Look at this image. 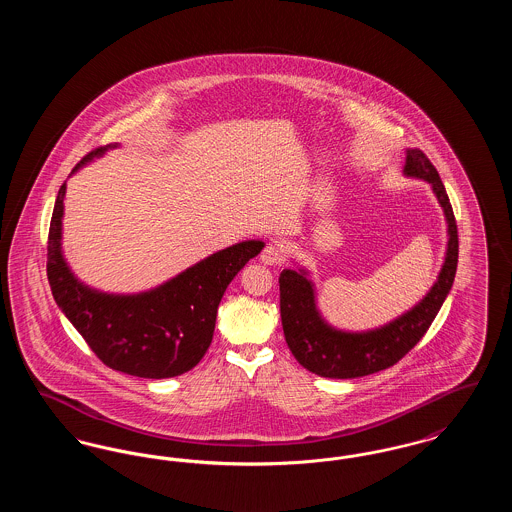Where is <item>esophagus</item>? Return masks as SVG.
Listing matches in <instances>:
<instances>
[{
    "instance_id": "1",
    "label": "esophagus",
    "mask_w": 512,
    "mask_h": 512,
    "mask_svg": "<svg viewBox=\"0 0 512 512\" xmlns=\"http://www.w3.org/2000/svg\"><path fill=\"white\" fill-rule=\"evenodd\" d=\"M284 257H286V253H284L282 245L278 244V242H270L263 249V253H261V261L265 265H282Z\"/></svg>"
}]
</instances>
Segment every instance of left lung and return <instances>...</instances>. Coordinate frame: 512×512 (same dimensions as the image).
<instances>
[{
  "mask_svg": "<svg viewBox=\"0 0 512 512\" xmlns=\"http://www.w3.org/2000/svg\"><path fill=\"white\" fill-rule=\"evenodd\" d=\"M405 176L432 184L447 220V251L438 280L411 311L366 332H343L318 313L315 286L307 270L280 274V317L286 343L297 363L324 378H359L401 361L434 322L453 286L459 261V236L453 207L436 167L420 149H407Z\"/></svg>",
  "mask_w": 512,
  "mask_h": 512,
  "instance_id": "1",
  "label": "left lung"
}]
</instances>
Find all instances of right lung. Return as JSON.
I'll return each mask as SVG.
<instances>
[{
    "label": "right lung",
    "instance_id": "right-lung-1",
    "mask_svg": "<svg viewBox=\"0 0 512 512\" xmlns=\"http://www.w3.org/2000/svg\"><path fill=\"white\" fill-rule=\"evenodd\" d=\"M111 147L117 144L90 151L73 172ZM65 190L67 184L59 188L48 236V280L59 309L113 370L155 380L192 370L211 345L228 284L265 244L230 245L149 292H98L74 276L61 251Z\"/></svg>",
    "mask_w": 512,
    "mask_h": 512
}]
</instances>
